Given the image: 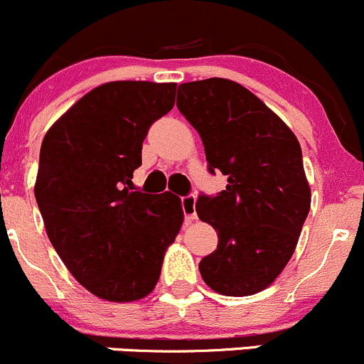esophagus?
<instances>
[{"instance_id": "34e87169", "label": "esophagus", "mask_w": 364, "mask_h": 364, "mask_svg": "<svg viewBox=\"0 0 364 364\" xmlns=\"http://www.w3.org/2000/svg\"><path fill=\"white\" fill-rule=\"evenodd\" d=\"M181 208H183V213H185V220H186V222H192V220L197 218L196 196L181 197Z\"/></svg>"}]
</instances>
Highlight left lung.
I'll return each instance as SVG.
<instances>
[{"label": "left lung", "instance_id": "left-lung-1", "mask_svg": "<svg viewBox=\"0 0 364 364\" xmlns=\"http://www.w3.org/2000/svg\"><path fill=\"white\" fill-rule=\"evenodd\" d=\"M178 109L203 139L211 174L227 176L196 211L218 234L199 262L223 296H252L274 282L296 250L311 193L291 128L241 84L211 77L179 84Z\"/></svg>", "mask_w": 364, "mask_h": 364}]
</instances>
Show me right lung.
<instances>
[{"label":"right lung","instance_id":"1","mask_svg":"<svg viewBox=\"0 0 364 364\" xmlns=\"http://www.w3.org/2000/svg\"><path fill=\"white\" fill-rule=\"evenodd\" d=\"M174 82L116 80L72 105L46 134L35 197L47 236L102 299L146 297L183 223L181 199L134 192L149 127L174 107Z\"/></svg>","mask_w":364,"mask_h":364}]
</instances>
